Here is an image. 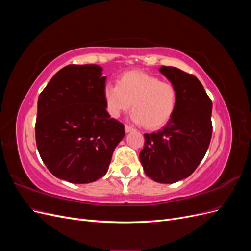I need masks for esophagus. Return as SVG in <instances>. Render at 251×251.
Returning <instances> with one entry per match:
<instances>
[{
    "mask_svg": "<svg viewBox=\"0 0 251 251\" xmlns=\"http://www.w3.org/2000/svg\"><path fill=\"white\" fill-rule=\"evenodd\" d=\"M125 130H126V133H130V132L134 131V128H133L131 126L126 125V126H125Z\"/></svg>",
    "mask_w": 251,
    "mask_h": 251,
    "instance_id": "34e87169",
    "label": "esophagus"
}]
</instances>
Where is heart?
<instances>
[{"mask_svg":"<svg viewBox=\"0 0 251 251\" xmlns=\"http://www.w3.org/2000/svg\"><path fill=\"white\" fill-rule=\"evenodd\" d=\"M102 94L112 117H119L132 104V120L148 130L168 125L178 104V91L174 83L140 70L123 73L117 85L107 83L103 87Z\"/></svg>","mask_w":251,"mask_h":251,"instance_id":"heart-1","label":"heart"}]
</instances>
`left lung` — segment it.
Instances as JSON below:
<instances>
[{
  "mask_svg": "<svg viewBox=\"0 0 251 251\" xmlns=\"http://www.w3.org/2000/svg\"><path fill=\"white\" fill-rule=\"evenodd\" d=\"M178 91V104L161 131L144 134L139 159L147 176L175 183L192 175L209 147L212 125L210 98L195 75L178 68H159Z\"/></svg>",
  "mask_w": 251,
  "mask_h": 251,
  "instance_id": "left-lung-1",
  "label": "left lung"
}]
</instances>
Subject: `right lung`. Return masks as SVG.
<instances>
[{
  "mask_svg": "<svg viewBox=\"0 0 251 251\" xmlns=\"http://www.w3.org/2000/svg\"><path fill=\"white\" fill-rule=\"evenodd\" d=\"M97 65H69L51 78L37 100L35 140L55 177L75 184L94 182L109 170L125 126L111 118Z\"/></svg>",
  "mask_w": 251,
  "mask_h": 251,
  "instance_id": "add662e5",
  "label": "right lung"
}]
</instances>
